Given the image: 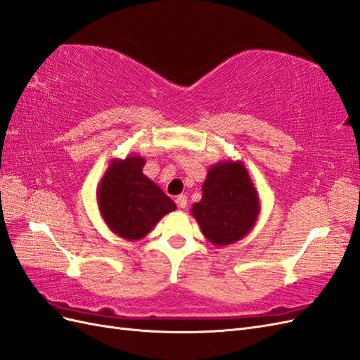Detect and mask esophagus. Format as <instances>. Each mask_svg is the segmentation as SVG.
I'll list each match as a JSON object with an SVG mask.
<instances>
[{"label":"esophagus","mask_w":360,"mask_h":360,"mask_svg":"<svg viewBox=\"0 0 360 360\" xmlns=\"http://www.w3.org/2000/svg\"><path fill=\"white\" fill-rule=\"evenodd\" d=\"M176 203H178V207L181 208V210H184L187 207V203H188V198L186 196V194H179V196L176 198Z\"/></svg>","instance_id":"esophagus-1"}]
</instances>
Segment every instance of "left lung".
Here are the masks:
<instances>
[{"instance_id": "1", "label": "left lung", "mask_w": 360, "mask_h": 360, "mask_svg": "<svg viewBox=\"0 0 360 360\" xmlns=\"http://www.w3.org/2000/svg\"><path fill=\"white\" fill-rule=\"evenodd\" d=\"M259 212V193L240 160L212 164L202 184V199L191 207L205 238L215 248L244 238L255 228Z\"/></svg>"}]
</instances>
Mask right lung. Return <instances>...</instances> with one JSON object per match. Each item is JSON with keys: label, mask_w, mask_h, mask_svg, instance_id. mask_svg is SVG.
Wrapping results in <instances>:
<instances>
[{"label": "right lung", "mask_w": 360, "mask_h": 360, "mask_svg": "<svg viewBox=\"0 0 360 360\" xmlns=\"http://www.w3.org/2000/svg\"><path fill=\"white\" fill-rule=\"evenodd\" d=\"M145 164L137 153L112 158L96 188L102 220L112 233L128 241L145 238L164 215L176 210V203L143 174Z\"/></svg>", "instance_id": "obj_1"}]
</instances>
